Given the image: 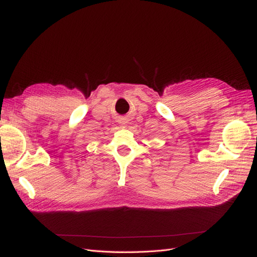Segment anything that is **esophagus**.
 I'll list each match as a JSON object with an SVG mask.
<instances>
[{"instance_id": "1", "label": "esophagus", "mask_w": 257, "mask_h": 257, "mask_svg": "<svg viewBox=\"0 0 257 257\" xmlns=\"http://www.w3.org/2000/svg\"><path fill=\"white\" fill-rule=\"evenodd\" d=\"M120 123L122 124L123 127H124V126H125L126 124H127V120H126V119H121V120H120Z\"/></svg>"}]
</instances>
